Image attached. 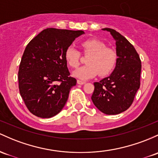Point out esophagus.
<instances>
[{
	"label": "esophagus",
	"instance_id": "34e87169",
	"mask_svg": "<svg viewBox=\"0 0 158 158\" xmlns=\"http://www.w3.org/2000/svg\"><path fill=\"white\" fill-rule=\"evenodd\" d=\"M77 83L79 85H84L85 82H83V81H81V80H77Z\"/></svg>",
	"mask_w": 158,
	"mask_h": 158
}]
</instances>
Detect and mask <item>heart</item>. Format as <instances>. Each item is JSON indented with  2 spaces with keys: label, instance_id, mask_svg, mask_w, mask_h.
Segmentation results:
<instances>
[{
  "label": "heart",
  "instance_id": "obj_1",
  "mask_svg": "<svg viewBox=\"0 0 158 158\" xmlns=\"http://www.w3.org/2000/svg\"><path fill=\"white\" fill-rule=\"evenodd\" d=\"M85 55H90L86 63L73 73V76L82 80H87L96 76H105L113 70L116 63V53L111 48H106V45L98 40L91 39L84 41L81 44ZM65 59L73 68L79 64L80 53L73 46L67 48Z\"/></svg>",
  "mask_w": 158,
  "mask_h": 158
}]
</instances>
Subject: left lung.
<instances>
[{
	"label": "left lung",
	"instance_id": "8db88e82",
	"mask_svg": "<svg viewBox=\"0 0 158 158\" xmlns=\"http://www.w3.org/2000/svg\"><path fill=\"white\" fill-rule=\"evenodd\" d=\"M110 33L115 42V67L108 77L94 82L91 96L93 103L106 115H117L132 104L140 86L141 60L131 43L113 29L103 28Z\"/></svg>",
	"mask_w": 158,
	"mask_h": 158
}]
</instances>
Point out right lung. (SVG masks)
<instances>
[{
  "label": "right lung",
  "mask_w": 158,
  "mask_h": 158,
  "mask_svg": "<svg viewBox=\"0 0 158 158\" xmlns=\"http://www.w3.org/2000/svg\"><path fill=\"white\" fill-rule=\"evenodd\" d=\"M83 34V31L46 28L27 45L19 70V88L33 115L48 118L65 106L70 88L76 85V79L70 76L65 52Z\"/></svg>",
  "instance_id": "obj_1"
}]
</instances>
